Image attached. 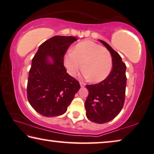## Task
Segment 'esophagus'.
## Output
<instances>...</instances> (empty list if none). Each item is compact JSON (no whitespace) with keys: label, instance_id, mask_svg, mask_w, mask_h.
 Returning <instances> with one entry per match:
<instances>
[{"label":"esophagus","instance_id":"1","mask_svg":"<svg viewBox=\"0 0 154 154\" xmlns=\"http://www.w3.org/2000/svg\"><path fill=\"white\" fill-rule=\"evenodd\" d=\"M79 84H80V85H81V86H84L86 85V84L84 83V82H80Z\"/></svg>","mask_w":154,"mask_h":154}]
</instances>
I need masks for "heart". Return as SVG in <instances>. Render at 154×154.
Returning a JSON list of instances; mask_svg holds the SVG:
<instances>
[{
  "instance_id": "1",
  "label": "heart",
  "mask_w": 154,
  "mask_h": 154,
  "mask_svg": "<svg viewBox=\"0 0 154 154\" xmlns=\"http://www.w3.org/2000/svg\"><path fill=\"white\" fill-rule=\"evenodd\" d=\"M88 81L98 83L105 79L112 67V57L109 51L101 45L89 40L81 42L72 52L64 57V65L71 75H75L81 69Z\"/></svg>"
}]
</instances>
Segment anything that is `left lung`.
<instances>
[{"label": "left lung", "mask_w": 154, "mask_h": 154, "mask_svg": "<svg viewBox=\"0 0 154 154\" xmlns=\"http://www.w3.org/2000/svg\"><path fill=\"white\" fill-rule=\"evenodd\" d=\"M109 51L112 69L108 77L98 84L86 85L88 96L85 102L86 114L91 121L105 123L120 113L125 101L126 66L120 55L105 41L100 40Z\"/></svg>", "instance_id": "obj_1"}]
</instances>
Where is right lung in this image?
Returning <instances> with one entry per match:
<instances>
[{
	"mask_svg": "<svg viewBox=\"0 0 154 154\" xmlns=\"http://www.w3.org/2000/svg\"><path fill=\"white\" fill-rule=\"evenodd\" d=\"M77 38L56 35L39 47L32 59L27 83V98L39 114L47 117L64 114L80 88L77 79L67 72L64 56ZM47 56L53 58V63Z\"/></svg>",
	"mask_w": 154,
	"mask_h": 154,
	"instance_id": "obj_1",
	"label": "right lung"
}]
</instances>
